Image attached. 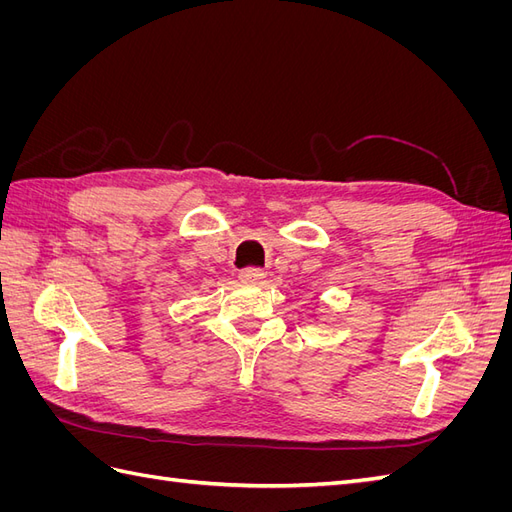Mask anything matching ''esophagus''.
Segmentation results:
<instances>
[{
	"instance_id": "34e87169",
	"label": "esophagus",
	"mask_w": 512,
	"mask_h": 512,
	"mask_svg": "<svg viewBox=\"0 0 512 512\" xmlns=\"http://www.w3.org/2000/svg\"><path fill=\"white\" fill-rule=\"evenodd\" d=\"M239 277H241L243 282L256 284V282H260V280H262V277H265V271L258 269V267H245V269H241V271H239Z\"/></svg>"
}]
</instances>
